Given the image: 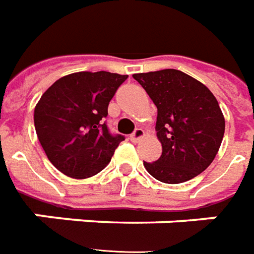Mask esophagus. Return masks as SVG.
<instances>
[{
  "label": "esophagus",
  "mask_w": 254,
  "mask_h": 254,
  "mask_svg": "<svg viewBox=\"0 0 254 254\" xmlns=\"http://www.w3.org/2000/svg\"><path fill=\"white\" fill-rule=\"evenodd\" d=\"M144 136H145V132L143 130V129H140L139 127V129H136V130H134V132L130 134V140H132V141H134V143H137V141L143 139Z\"/></svg>",
  "instance_id": "1"
}]
</instances>
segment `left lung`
Instances as JSON below:
<instances>
[{
	"label": "left lung",
	"mask_w": 254,
	"mask_h": 254,
	"mask_svg": "<svg viewBox=\"0 0 254 254\" xmlns=\"http://www.w3.org/2000/svg\"><path fill=\"white\" fill-rule=\"evenodd\" d=\"M157 106L161 158L147 172L168 184L189 182L213 162L226 121L219 102L205 85L186 72L165 68L133 74Z\"/></svg>",
	"instance_id": "1"
}]
</instances>
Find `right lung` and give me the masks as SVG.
<instances>
[{
  "label": "right lung",
  "instance_id": "1",
  "mask_svg": "<svg viewBox=\"0 0 254 254\" xmlns=\"http://www.w3.org/2000/svg\"><path fill=\"white\" fill-rule=\"evenodd\" d=\"M127 75L79 71L59 78L34 109V127L48 159L63 175L88 179L103 170L124 136L103 122L110 100Z\"/></svg>",
  "mask_w": 254,
  "mask_h": 254
}]
</instances>
